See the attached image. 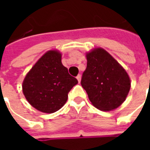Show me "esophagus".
<instances>
[{
    "label": "esophagus",
    "instance_id": "obj_1",
    "mask_svg": "<svg viewBox=\"0 0 150 150\" xmlns=\"http://www.w3.org/2000/svg\"><path fill=\"white\" fill-rule=\"evenodd\" d=\"M76 79H77V80H78L79 83H80V80H81V75H78L76 76Z\"/></svg>",
    "mask_w": 150,
    "mask_h": 150
}]
</instances>
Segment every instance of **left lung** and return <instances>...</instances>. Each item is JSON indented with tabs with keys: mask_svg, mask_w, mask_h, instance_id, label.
<instances>
[{
	"mask_svg": "<svg viewBox=\"0 0 150 150\" xmlns=\"http://www.w3.org/2000/svg\"><path fill=\"white\" fill-rule=\"evenodd\" d=\"M86 56L87 68L82 75L81 85L91 104L101 111L118 108L130 90L127 72L104 49H95Z\"/></svg>",
	"mask_w": 150,
	"mask_h": 150,
	"instance_id": "1",
	"label": "left lung"
}]
</instances>
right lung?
I'll return each instance as SVG.
<instances>
[{"label": "right lung", "instance_id": "right-lung-1", "mask_svg": "<svg viewBox=\"0 0 150 150\" xmlns=\"http://www.w3.org/2000/svg\"><path fill=\"white\" fill-rule=\"evenodd\" d=\"M61 54L50 50L25 76L22 91L28 102L38 111L53 113L66 104L69 91L78 80L62 64Z\"/></svg>", "mask_w": 150, "mask_h": 150}]
</instances>
